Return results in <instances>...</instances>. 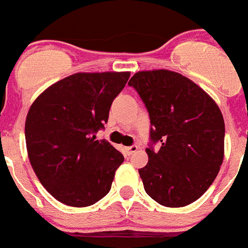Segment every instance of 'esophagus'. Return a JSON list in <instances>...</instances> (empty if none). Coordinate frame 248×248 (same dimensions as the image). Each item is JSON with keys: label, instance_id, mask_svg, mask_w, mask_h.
I'll list each match as a JSON object with an SVG mask.
<instances>
[{"label": "esophagus", "instance_id": "34e87169", "mask_svg": "<svg viewBox=\"0 0 248 248\" xmlns=\"http://www.w3.org/2000/svg\"><path fill=\"white\" fill-rule=\"evenodd\" d=\"M138 146L137 145H133V146H128V148H125L126 153H128V155H131V154H134V153H137L138 151Z\"/></svg>", "mask_w": 248, "mask_h": 248}]
</instances>
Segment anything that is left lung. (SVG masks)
<instances>
[{
    "label": "left lung",
    "mask_w": 248,
    "mask_h": 248,
    "mask_svg": "<svg viewBox=\"0 0 248 248\" xmlns=\"http://www.w3.org/2000/svg\"><path fill=\"white\" fill-rule=\"evenodd\" d=\"M145 103L150 138L148 164L139 170L146 194L166 207L200 199L220 171L225 122L218 105L201 87L168 69L137 72L128 83Z\"/></svg>",
    "instance_id": "obj_1"
}]
</instances>
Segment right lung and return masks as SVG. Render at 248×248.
Wrapping results in <instances>:
<instances>
[{"label": "right lung", "mask_w": 248, "mask_h": 248, "mask_svg": "<svg viewBox=\"0 0 248 248\" xmlns=\"http://www.w3.org/2000/svg\"><path fill=\"white\" fill-rule=\"evenodd\" d=\"M130 72H79L49 85L26 118L30 163L59 202L87 207L108 194L124 161L107 140H95Z\"/></svg>", "instance_id": "right-lung-1"}]
</instances>
